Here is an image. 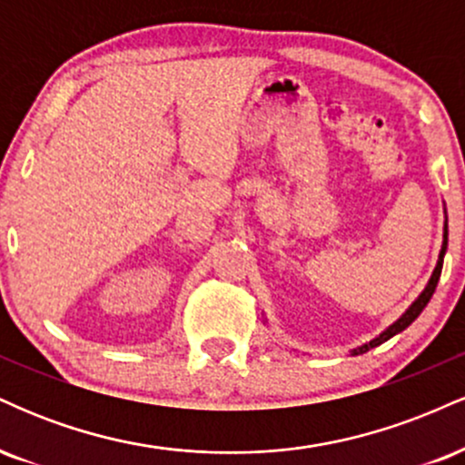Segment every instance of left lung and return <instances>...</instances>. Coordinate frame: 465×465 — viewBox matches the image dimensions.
<instances>
[{
	"mask_svg": "<svg viewBox=\"0 0 465 465\" xmlns=\"http://www.w3.org/2000/svg\"><path fill=\"white\" fill-rule=\"evenodd\" d=\"M446 247H448V227H444V244H441V251H440V260H437V266H435L433 275H430L429 284H426L424 291H421V295H420L418 300H415L413 303H411V308H409V311L404 312L402 317H400L396 323H393V325H389V328H387L385 332H382L381 336H376V339L370 341V343L361 345V348L351 351V354H365V351H370L371 348H376V345L385 343V341L391 339L393 334L402 332L404 328H409V325L413 323L415 319L420 317V312L424 311V308H426V303H429V302H430V297H433V292H435V288H437V282H440V275H441V266H444V255H446Z\"/></svg>",
	"mask_w": 465,
	"mask_h": 465,
	"instance_id": "obj_1",
	"label": "left lung"
}]
</instances>
